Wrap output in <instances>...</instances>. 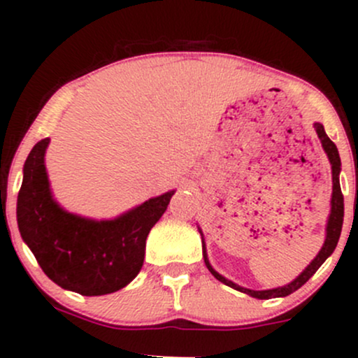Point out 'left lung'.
<instances>
[{
	"instance_id": "1",
	"label": "left lung",
	"mask_w": 358,
	"mask_h": 358,
	"mask_svg": "<svg viewBox=\"0 0 358 358\" xmlns=\"http://www.w3.org/2000/svg\"><path fill=\"white\" fill-rule=\"evenodd\" d=\"M315 129H316V134H318L320 141H322V146H323L324 153H327L328 159H330L331 180H334V192H331V210H330V217H328L327 237H324V244H323L322 250H320L318 256H316L313 261H311L310 264H308V268L303 271V273L299 274V276L294 279V281H291L289 285L281 286V287H274V289L256 291V289H248V287H242L239 285H236V282L229 281V279H225L224 276H222V274L217 273V271L210 266V262H208L207 249H205V244H203L205 264H207L208 271H210L213 276L219 279L220 282H224V285L231 286V287H234V289L241 291V293H245V294H249V296L257 298V299H269V298L287 296V294L294 293V291L299 289V287L305 285L308 279H310L316 273V271H318L320 266H322L323 262L327 261V257H330L331 252H334V250H335L336 244H338L340 232H342V225H343V195H342V188H340V180H338L340 165H342V163H340L338 150H336L335 143L327 136L323 124H320V122H315ZM200 234H202V231H200Z\"/></svg>"
}]
</instances>
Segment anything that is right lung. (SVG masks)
<instances>
[{"mask_svg": "<svg viewBox=\"0 0 358 358\" xmlns=\"http://www.w3.org/2000/svg\"><path fill=\"white\" fill-rule=\"evenodd\" d=\"M48 143V138L36 143L24 162L16 202L20 234L55 285L84 296L114 293L141 271L148 234L162 219L175 190L113 220L76 215L52 196L45 170Z\"/></svg>", "mask_w": 358, "mask_h": 358, "instance_id": "1", "label": "right lung"}]
</instances>
